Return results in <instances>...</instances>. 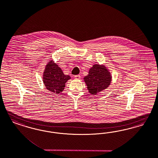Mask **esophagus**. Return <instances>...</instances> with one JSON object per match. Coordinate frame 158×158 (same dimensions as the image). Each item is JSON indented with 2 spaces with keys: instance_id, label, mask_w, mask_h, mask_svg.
Wrapping results in <instances>:
<instances>
[{
  "instance_id": "obj_1",
  "label": "esophagus",
  "mask_w": 158,
  "mask_h": 158,
  "mask_svg": "<svg viewBox=\"0 0 158 158\" xmlns=\"http://www.w3.org/2000/svg\"><path fill=\"white\" fill-rule=\"evenodd\" d=\"M75 78L76 79H81V76L79 75H75Z\"/></svg>"
}]
</instances>
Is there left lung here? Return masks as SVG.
Listing matches in <instances>:
<instances>
[{"instance_id":"left-lung-1","label":"left lung","mask_w":158,"mask_h":158,"mask_svg":"<svg viewBox=\"0 0 158 158\" xmlns=\"http://www.w3.org/2000/svg\"><path fill=\"white\" fill-rule=\"evenodd\" d=\"M84 81L89 92L92 94H97L109 87L111 76L105 66L95 64L89 69V74L84 77Z\"/></svg>"}]
</instances>
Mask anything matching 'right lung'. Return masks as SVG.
Returning a JSON list of instances; mask_svg holds the SVG:
<instances>
[{
  "label": "right lung",
  "instance_id": "1",
  "mask_svg": "<svg viewBox=\"0 0 158 158\" xmlns=\"http://www.w3.org/2000/svg\"><path fill=\"white\" fill-rule=\"evenodd\" d=\"M43 79L47 89L57 94L64 90L65 83L71 77L64 74L60 68L52 60H50L45 66Z\"/></svg>",
  "mask_w": 158,
  "mask_h": 158
}]
</instances>
